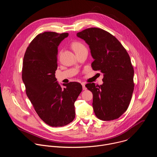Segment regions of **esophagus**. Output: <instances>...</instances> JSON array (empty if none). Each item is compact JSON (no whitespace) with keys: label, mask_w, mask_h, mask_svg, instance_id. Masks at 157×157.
Instances as JSON below:
<instances>
[{"label":"esophagus","mask_w":157,"mask_h":157,"mask_svg":"<svg viewBox=\"0 0 157 157\" xmlns=\"http://www.w3.org/2000/svg\"><path fill=\"white\" fill-rule=\"evenodd\" d=\"M81 84H82V89H83V90H86L87 88L85 86V83L84 82H82Z\"/></svg>","instance_id":"obj_1"}]
</instances>
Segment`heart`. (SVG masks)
Instances as JSON below:
<instances>
[{
  "label": "heart",
  "mask_w": 157,
  "mask_h": 157,
  "mask_svg": "<svg viewBox=\"0 0 157 157\" xmlns=\"http://www.w3.org/2000/svg\"><path fill=\"white\" fill-rule=\"evenodd\" d=\"M71 46H72V48H73V49L74 50V51L76 53H77L78 52H80L82 50H87L84 44L82 43L79 42V41H75V42L73 43Z\"/></svg>",
  "instance_id": "1"
}]
</instances>
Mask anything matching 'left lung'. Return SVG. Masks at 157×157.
I'll list each match as a JSON object with an SVG mask.
<instances>
[{"mask_svg": "<svg viewBox=\"0 0 157 157\" xmlns=\"http://www.w3.org/2000/svg\"><path fill=\"white\" fill-rule=\"evenodd\" d=\"M88 44L94 71L103 74V84H86L93 94L96 117L104 121L121 117L127 109L133 91L134 71L130 56L120 41L110 33L90 28L77 33Z\"/></svg>", "mask_w": 157, "mask_h": 157, "instance_id": "left-lung-1", "label": "left lung"}]
</instances>
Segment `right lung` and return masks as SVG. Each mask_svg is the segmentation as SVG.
Masks as SVG:
<instances>
[{"instance_id":"right-lung-1","label":"right lung","mask_w":157,"mask_h":157,"mask_svg":"<svg viewBox=\"0 0 157 157\" xmlns=\"http://www.w3.org/2000/svg\"><path fill=\"white\" fill-rule=\"evenodd\" d=\"M68 33L46 32L38 35L25 52L22 81L27 97L40 119L52 127H62L75 117V102L82 86L71 82L63 89L55 77L58 48Z\"/></svg>"}]
</instances>
